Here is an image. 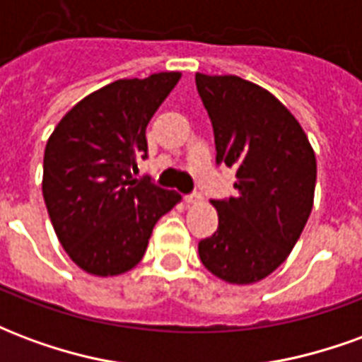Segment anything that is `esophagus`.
<instances>
[{"label":"esophagus","instance_id":"1","mask_svg":"<svg viewBox=\"0 0 362 362\" xmlns=\"http://www.w3.org/2000/svg\"><path fill=\"white\" fill-rule=\"evenodd\" d=\"M204 197H202V194L199 192H192V194H188L186 196V204H199Z\"/></svg>","mask_w":362,"mask_h":362}]
</instances>
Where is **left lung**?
<instances>
[{
	"label": "left lung",
	"mask_w": 362,
	"mask_h": 362,
	"mask_svg": "<svg viewBox=\"0 0 362 362\" xmlns=\"http://www.w3.org/2000/svg\"><path fill=\"white\" fill-rule=\"evenodd\" d=\"M209 114L217 165L235 166L236 196L211 199L219 227L197 244L219 279L250 285L287 259L308 221L316 157L300 124L256 83L196 74Z\"/></svg>",
	"instance_id": "1"
}]
</instances>
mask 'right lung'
Here are the masks:
<instances>
[{
    "label": "right lung",
    "mask_w": 362,
    "mask_h": 362,
    "mask_svg": "<svg viewBox=\"0 0 362 362\" xmlns=\"http://www.w3.org/2000/svg\"><path fill=\"white\" fill-rule=\"evenodd\" d=\"M178 79L165 71L110 83L75 104L46 143L48 215L67 256L90 275L137 266L155 223L180 202L149 176L135 178L147 158V124Z\"/></svg>",
    "instance_id": "1"
}]
</instances>
